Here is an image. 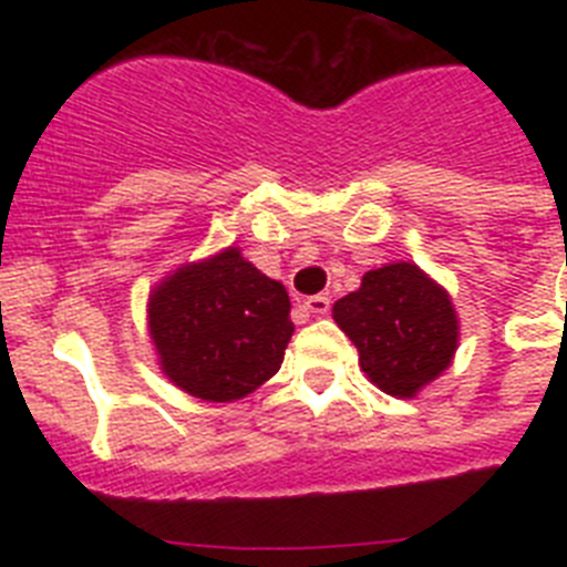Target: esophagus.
I'll use <instances>...</instances> for the list:
<instances>
[{
	"label": "esophagus",
	"mask_w": 567,
	"mask_h": 567,
	"mask_svg": "<svg viewBox=\"0 0 567 567\" xmlns=\"http://www.w3.org/2000/svg\"><path fill=\"white\" fill-rule=\"evenodd\" d=\"M329 307H332V300H329L327 295H312V298H307L303 303H300L303 312H312V315H327Z\"/></svg>",
	"instance_id": "obj_1"
}]
</instances>
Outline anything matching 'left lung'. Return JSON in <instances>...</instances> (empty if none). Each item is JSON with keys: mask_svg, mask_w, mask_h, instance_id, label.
Here are the masks:
<instances>
[{"mask_svg": "<svg viewBox=\"0 0 567 567\" xmlns=\"http://www.w3.org/2000/svg\"><path fill=\"white\" fill-rule=\"evenodd\" d=\"M332 315L358 346L365 378L392 398H414L457 352L452 298L409 260L365 272L358 292L340 298Z\"/></svg>", "mask_w": 567, "mask_h": 567, "instance_id": "1", "label": "left lung"}]
</instances>
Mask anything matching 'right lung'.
<instances>
[{
    "instance_id": "obj_1",
    "label": "right lung",
    "mask_w": 567,
    "mask_h": 567,
    "mask_svg": "<svg viewBox=\"0 0 567 567\" xmlns=\"http://www.w3.org/2000/svg\"><path fill=\"white\" fill-rule=\"evenodd\" d=\"M289 295L229 247L175 269L150 295V338L162 372L193 398L233 403L284 363L295 327Z\"/></svg>"
}]
</instances>
